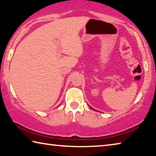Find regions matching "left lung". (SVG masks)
<instances>
[{"label": "left lung", "instance_id": "1", "mask_svg": "<svg viewBox=\"0 0 156 156\" xmlns=\"http://www.w3.org/2000/svg\"><path fill=\"white\" fill-rule=\"evenodd\" d=\"M89 107H90V106H89ZM90 108H91V109H94V110H95V111H96V109H93V108H92V107H90Z\"/></svg>", "mask_w": 156, "mask_h": 156}]
</instances>
